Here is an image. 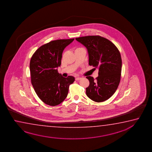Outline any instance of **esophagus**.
<instances>
[{
  "instance_id": "1",
  "label": "esophagus",
  "mask_w": 152,
  "mask_h": 152,
  "mask_svg": "<svg viewBox=\"0 0 152 152\" xmlns=\"http://www.w3.org/2000/svg\"><path fill=\"white\" fill-rule=\"evenodd\" d=\"M81 79V77H75V80L76 81H78V80H80Z\"/></svg>"
}]
</instances>
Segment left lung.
<instances>
[{
  "instance_id": "8db88e82",
  "label": "left lung",
  "mask_w": 152,
  "mask_h": 152,
  "mask_svg": "<svg viewBox=\"0 0 152 152\" xmlns=\"http://www.w3.org/2000/svg\"><path fill=\"white\" fill-rule=\"evenodd\" d=\"M75 39L86 47L89 65L99 69V76H88L89 85L86 95L95 102L105 101L113 95L121 80V58L117 48L111 42L100 36H87Z\"/></svg>"
}]
</instances>
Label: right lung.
Masks as SVG:
<instances>
[{
    "instance_id": "right-lung-1",
    "label": "right lung",
    "mask_w": 152,
    "mask_h": 152,
    "mask_svg": "<svg viewBox=\"0 0 152 152\" xmlns=\"http://www.w3.org/2000/svg\"><path fill=\"white\" fill-rule=\"evenodd\" d=\"M75 39L52 41L39 47L30 61L31 82L39 98L50 106L58 105L66 99L75 77H64L58 72L64 49Z\"/></svg>"
}]
</instances>
